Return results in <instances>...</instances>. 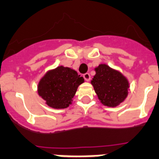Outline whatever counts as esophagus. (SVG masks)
Here are the masks:
<instances>
[{
    "instance_id": "obj_1",
    "label": "esophagus",
    "mask_w": 159,
    "mask_h": 159,
    "mask_svg": "<svg viewBox=\"0 0 159 159\" xmlns=\"http://www.w3.org/2000/svg\"><path fill=\"white\" fill-rule=\"evenodd\" d=\"M83 77H84V79L87 81V82H89L91 79V76L89 73H85L84 75H83Z\"/></svg>"
}]
</instances>
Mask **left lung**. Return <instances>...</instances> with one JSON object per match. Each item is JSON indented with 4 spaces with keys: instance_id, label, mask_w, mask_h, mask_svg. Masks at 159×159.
<instances>
[{
    "instance_id": "8db88e82",
    "label": "left lung",
    "mask_w": 159,
    "mask_h": 159,
    "mask_svg": "<svg viewBox=\"0 0 159 159\" xmlns=\"http://www.w3.org/2000/svg\"><path fill=\"white\" fill-rule=\"evenodd\" d=\"M96 74L91 81L102 105L115 107L124 102L129 92V82L124 75L107 64L95 67Z\"/></svg>"
}]
</instances>
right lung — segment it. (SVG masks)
I'll return each mask as SVG.
<instances>
[{
	"label": "right lung",
	"mask_w": 159,
	"mask_h": 159,
	"mask_svg": "<svg viewBox=\"0 0 159 159\" xmlns=\"http://www.w3.org/2000/svg\"><path fill=\"white\" fill-rule=\"evenodd\" d=\"M84 78L74 69L58 66L47 71L37 85V93L47 106L55 109L66 108L72 103L77 88Z\"/></svg>",
	"instance_id": "add662e5"
}]
</instances>
